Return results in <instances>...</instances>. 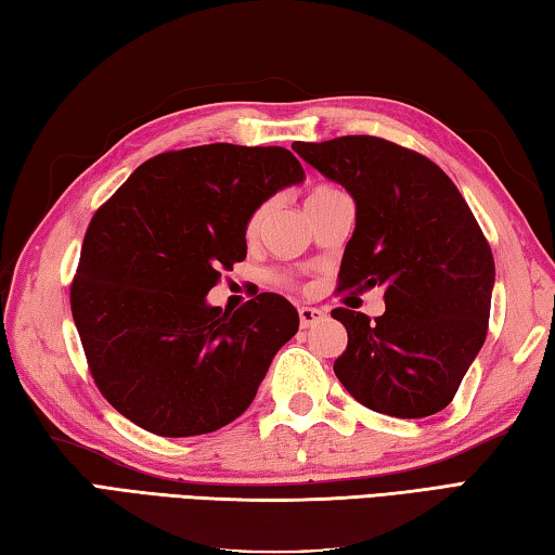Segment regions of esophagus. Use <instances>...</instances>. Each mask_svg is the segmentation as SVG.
<instances>
[{"label":"esophagus","mask_w":555,"mask_h":555,"mask_svg":"<svg viewBox=\"0 0 555 555\" xmlns=\"http://www.w3.org/2000/svg\"><path fill=\"white\" fill-rule=\"evenodd\" d=\"M326 319V311L319 309V307H299V323L301 328H311L317 326L319 321Z\"/></svg>","instance_id":"esophagus-1"}]
</instances>
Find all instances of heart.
<instances>
[{
  "label": "heart",
  "mask_w": 555,
  "mask_h": 555,
  "mask_svg": "<svg viewBox=\"0 0 555 555\" xmlns=\"http://www.w3.org/2000/svg\"><path fill=\"white\" fill-rule=\"evenodd\" d=\"M326 193H333V188H317V191H311V193L307 195V205H309V203H313V201H319V197H321V195H326ZM258 222H260V212H258L254 219H250V224H248V232H250V234L256 232Z\"/></svg>",
  "instance_id": "1"
}]
</instances>
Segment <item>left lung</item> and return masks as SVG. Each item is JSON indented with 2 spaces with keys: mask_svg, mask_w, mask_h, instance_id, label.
I'll return each instance as SVG.
<instances>
[{
  "mask_svg": "<svg viewBox=\"0 0 555 555\" xmlns=\"http://www.w3.org/2000/svg\"><path fill=\"white\" fill-rule=\"evenodd\" d=\"M354 203L340 287L384 289V313L333 309L348 348L333 372L354 401L393 417L452 403L483 348L495 263L462 193L423 154L370 134L295 142Z\"/></svg>",
  "mask_w": 555,
  "mask_h": 555,
  "instance_id": "8db88e82",
  "label": "left lung"
}]
</instances>
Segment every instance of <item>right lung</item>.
<instances>
[{"instance_id": "right-lung-1", "label": "right lung", "mask_w": 555, "mask_h": 555, "mask_svg": "<svg viewBox=\"0 0 555 555\" xmlns=\"http://www.w3.org/2000/svg\"><path fill=\"white\" fill-rule=\"evenodd\" d=\"M305 179L289 150L203 144L144 162L93 215L69 301L115 411L154 435L193 437L256 399L299 313L273 292L227 313L207 292L246 258L258 207Z\"/></svg>"}]
</instances>
